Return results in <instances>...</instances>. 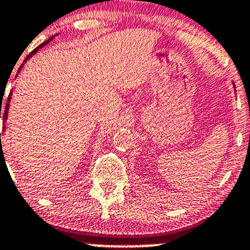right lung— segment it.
I'll return each mask as SVG.
<instances>
[{
    "label": "right lung",
    "mask_w": 250,
    "mask_h": 250,
    "mask_svg": "<svg viewBox=\"0 0 250 250\" xmlns=\"http://www.w3.org/2000/svg\"><path fill=\"white\" fill-rule=\"evenodd\" d=\"M52 39H53V37H51V38H49V39H48L47 41H45V42H42V43H41V45L38 46L37 48H35V49H33V51L31 52V53H29L28 56H27L26 60L28 59V58H31V57H32V54H34L35 52L38 51V49H39L40 47H42V46H43V45H46V43H48L49 41H51ZM10 98H12V92H10L9 96H8V101H7V103H5V106H4V109H3V110H1V109H0V117H1V116L3 117V122H5V120H7V117H8V109H9V101H10ZM1 108H2V105H1ZM3 128H4V127H3ZM0 141H1V133H0ZM1 145H2V142H1ZM1 150H2V148H1Z\"/></svg>",
    "instance_id": "right-lung-1"
}]
</instances>
